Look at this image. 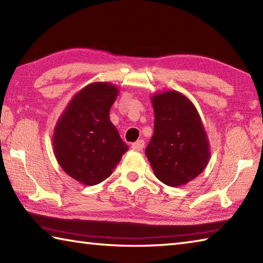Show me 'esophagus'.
Wrapping results in <instances>:
<instances>
[{
    "label": "esophagus",
    "instance_id": "34e87169",
    "mask_svg": "<svg viewBox=\"0 0 263 263\" xmlns=\"http://www.w3.org/2000/svg\"><path fill=\"white\" fill-rule=\"evenodd\" d=\"M131 147L135 149V151H142V149H144V147H145V141L142 140V139L137 140L136 142H133Z\"/></svg>",
    "mask_w": 263,
    "mask_h": 263
}]
</instances>
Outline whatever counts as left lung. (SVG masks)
<instances>
[{
	"instance_id": "left-lung-1",
	"label": "left lung",
	"mask_w": 263,
	"mask_h": 263,
	"mask_svg": "<svg viewBox=\"0 0 263 263\" xmlns=\"http://www.w3.org/2000/svg\"><path fill=\"white\" fill-rule=\"evenodd\" d=\"M154 133L145 154L154 175L169 186L185 184L205 169L210 146L201 117L188 97L175 90L152 99Z\"/></svg>"
}]
</instances>
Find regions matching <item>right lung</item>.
<instances>
[{
  "label": "right lung",
  "mask_w": 263,
  "mask_h": 263,
  "mask_svg": "<svg viewBox=\"0 0 263 263\" xmlns=\"http://www.w3.org/2000/svg\"><path fill=\"white\" fill-rule=\"evenodd\" d=\"M118 89L109 82L88 84L75 95L53 133L57 161L65 173L86 185L112 174L128 146L110 121Z\"/></svg>",
  "instance_id": "add662e5"
}]
</instances>
